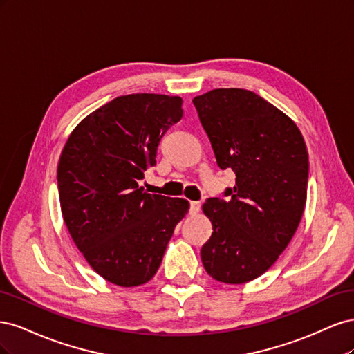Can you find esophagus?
<instances>
[{
  "label": "esophagus",
  "instance_id": "esophagus-1",
  "mask_svg": "<svg viewBox=\"0 0 354 354\" xmlns=\"http://www.w3.org/2000/svg\"><path fill=\"white\" fill-rule=\"evenodd\" d=\"M201 209V203L199 202H190V214H198Z\"/></svg>",
  "mask_w": 354,
  "mask_h": 354
}]
</instances>
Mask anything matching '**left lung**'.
Here are the masks:
<instances>
[{"instance_id":"left-lung-1","label":"left lung","mask_w":354,"mask_h":354,"mask_svg":"<svg viewBox=\"0 0 354 354\" xmlns=\"http://www.w3.org/2000/svg\"><path fill=\"white\" fill-rule=\"evenodd\" d=\"M194 104L217 165L236 174L226 199L202 211L212 224L201 259L207 273L241 285L266 273L291 242L307 199L308 153L297 124L248 90L217 88Z\"/></svg>"}]
</instances>
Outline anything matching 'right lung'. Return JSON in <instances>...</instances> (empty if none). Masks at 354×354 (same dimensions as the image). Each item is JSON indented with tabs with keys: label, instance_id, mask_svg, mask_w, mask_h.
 I'll use <instances>...</instances> for the list:
<instances>
[{
	"label": "right lung",
	"instance_id": "right-lung-1",
	"mask_svg": "<svg viewBox=\"0 0 354 354\" xmlns=\"http://www.w3.org/2000/svg\"><path fill=\"white\" fill-rule=\"evenodd\" d=\"M178 95L128 94L95 109L73 128L57 165L63 220L91 269L133 288L158 272L183 198L151 195L138 181L156 165V149L183 116Z\"/></svg>",
	"mask_w": 354,
	"mask_h": 354
}]
</instances>
